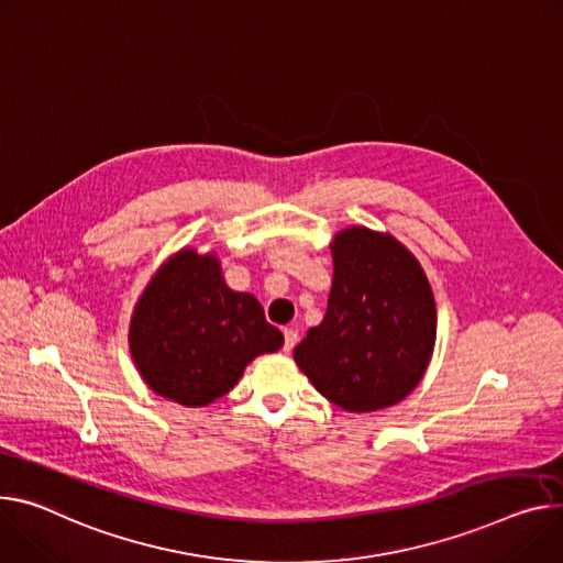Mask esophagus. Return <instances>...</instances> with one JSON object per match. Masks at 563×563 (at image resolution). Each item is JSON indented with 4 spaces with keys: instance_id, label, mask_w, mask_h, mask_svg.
<instances>
[{
    "instance_id": "obj_1",
    "label": "esophagus",
    "mask_w": 563,
    "mask_h": 563,
    "mask_svg": "<svg viewBox=\"0 0 563 563\" xmlns=\"http://www.w3.org/2000/svg\"><path fill=\"white\" fill-rule=\"evenodd\" d=\"M285 352H291L294 345L298 343V332L294 328H285Z\"/></svg>"
}]
</instances>
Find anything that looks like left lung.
Wrapping results in <instances>:
<instances>
[{"label":"left lung","instance_id":"left-lung-1","mask_svg":"<svg viewBox=\"0 0 563 563\" xmlns=\"http://www.w3.org/2000/svg\"><path fill=\"white\" fill-rule=\"evenodd\" d=\"M330 249L328 312L294 347V362L343 411H379L411 393L431 362L433 291L416 255L393 235L350 227Z\"/></svg>","mask_w":563,"mask_h":563}]
</instances>
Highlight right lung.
<instances>
[{"mask_svg": "<svg viewBox=\"0 0 563 563\" xmlns=\"http://www.w3.org/2000/svg\"><path fill=\"white\" fill-rule=\"evenodd\" d=\"M283 341L255 296L227 287L216 255L195 249H181L152 276L130 323L143 382L181 406L227 395L246 364Z\"/></svg>", "mask_w": 563, "mask_h": 563, "instance_id": "right-lung-1", "label": "right lung"}]
</instances>
